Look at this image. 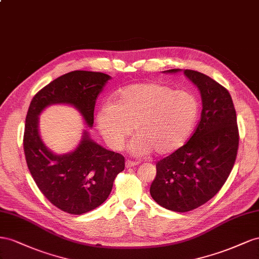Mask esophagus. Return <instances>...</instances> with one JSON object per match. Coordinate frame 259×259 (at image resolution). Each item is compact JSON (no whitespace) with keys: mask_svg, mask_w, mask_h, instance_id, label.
Segmentation results:
<instances>
[{"mask_svg":"<svg viewBox=\"0 0 259 259\" xmlns=\"http://www.w3.org/2000/svg\"><path fill=\"white\" fill-rule=\"evenodd\" d=\"M137 165H139V162L138 161H132V160H127L125 161V167L127 168H130V167H135V166H137Z\"/></svg>","mask_w":259,"mask_h":259,"instance_id":"1","label":"esophagus"}]
</instances>
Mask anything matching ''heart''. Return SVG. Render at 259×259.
Segmentation results:
<instances>
[{"instance_id":"b5f03b06","label":"heart","mask_w":259,"mask_h":259,"mask_svg":"<svg viewBox=\"0 0 259 259\" xmlns=\"http://www.w3.org/2000/svg\"><path fill=\"white\" fill-rule=\"evenodd\" d=\"M199 113L195 95L157 82L134 83L100 107L97 124L106 143L120 149L134 127L130 149L137 155L172 153L186 143Z\"/></svg>"}]
</instances>
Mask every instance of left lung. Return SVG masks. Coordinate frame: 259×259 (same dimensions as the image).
Wrapping results in <instances>:
<instances>
[{
  "mask_svg": "<svg viewBox=\"0 0 259 259\" xmlns=\"http://www.w3.org/2000/svg\"><path fill=\"white\" fill-rule=\"evenodd\" d=\"M183 72L201 92V119L186 144L157 161L156 178L150 189L155 202L178 212L193 210L218 193L232 170L239 149L230 93L202 72Z\"/></svg>",
  "mask_w": 259,
  "mask_h": 259,
  "instance_id": "8db88e82",
  "label": "left lung"
}]
</instances>
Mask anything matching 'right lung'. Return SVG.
I'll list each match as a JSON object with an SVG mask.
<instances>
[{
	"label": "right lung",
	"mask_w": 259,
	"mask_h": 259,
	"mask_svg": "<svg viewBox=\"0 0 259 259\" xmlns=\"http://www.w3.org/2000/svg\"><path fill=\"white\" fill-rule=\"evenodd\" d=\"M109 79L95 71L66 73L34 95L26 116L24 152L29 171L42 194L71 215L90 211L106 201L115 178L124 169V157L92 141L87 131L73 152L52 153L41 141L38 116L51 104L66 103L75 106L92 127L95 103Z\"/></svg>",
	"instance_id": "obj_1"
}]
</instances>
